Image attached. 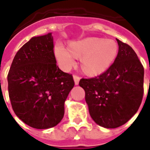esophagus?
Segmentation results:
<instances>
[{
	"label": "esophagus",
	"mask_w": 150,
	"mask_h": 150,
	"mask_svg": "<svg viewBox=\"0 0 150 150\" xmlns=\"http://www.w3.org/2000/svg\"><path fill=\"white\" fill-rule=\"evenodd\" d=\"M73 78H74V81H75V85H78L79 83V80H80V77L79 76H78L76 75H73Z\"/></svg>",
	"instance_id": "34e87169"
}]
</instances>
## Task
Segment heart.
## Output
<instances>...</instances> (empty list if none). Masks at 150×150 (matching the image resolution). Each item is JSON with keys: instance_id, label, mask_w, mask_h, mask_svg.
I'll return each instance as SVG.
<instances>
[{"instance_id": "b5f03b06", "label": "heart", "mask_w": 150, "mask_h": 150, "mask_svg": "<svg viewBox=\"0 0 150 150\" xmlns=\"http://www.w3.org/2000/svg\"><path fill=\"white\" fill-rule=\"evenodd\" d=\"M118 54V45L112 40L89 38L72 42L71 49L62 44L55 47V56L63 70L68 71L75 65L76 57H82L83 71L90 75L105 72L111 67Z\"/></svg>"}]
</instances>
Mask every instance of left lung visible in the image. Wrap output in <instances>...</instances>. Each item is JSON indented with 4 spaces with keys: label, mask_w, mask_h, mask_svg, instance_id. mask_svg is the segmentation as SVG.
Segmentation results:
<instances>
[{
    "label": "left lung",
    "mask_w": 150,
    "mask_h": 150,
    "mask_svg": "<svg viewBox=\"0 0 150 150\" xmlns=\"http://www.w3.org/2000/svg\"><path fill=\"white\" fill-rule=\"evenodd\" d=\"M116 41L118 54L108 70L79 81L90 116L105 128L127 123L139 110L144 93L143 66L129 45Z\"/></svg>",
    "instance_id": "1"
}]
</instances>
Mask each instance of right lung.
I'll return each instance as SVG.
<instances>
[{
  "label": "right lung",
  "mask_w": 150,
  "mask_h": 150,
  "mask_svg": "<svg viewBox=\"0 0 150 150\" xmlns=\"http://www.w3.org/2000/svg\"><path fill=\"white\" fill-rule=\"evenodd\" d=\"M53 48L51 33L32 38L17 52L8 74L12 109L23 123L36 129L60 123L64 101L75 86L72 75L57 66Z\"/></svg>",
  "instance_id": "1"
}]
</instances>
